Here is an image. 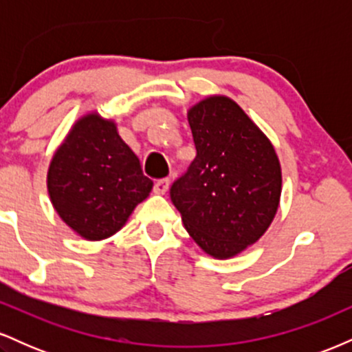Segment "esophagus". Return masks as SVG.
Instances as JSON below:
<instances>
[{
    "instance_id": "esophagus-1",
    "label": "esophagus",
    "mask_w": 352,
    "mask_h": 352,
    "mask_svg": "<svg viewBox=\"0 0 352 352\" xmlns=\"http://www.w3.org/2000/svg\"><path fill=\"white\" fill-rule=\"evenodd\" d=\"M168 185H170V180L168 179H160L153 184V192L159 193V195H164L165 192L168 190Z\"/></svg>"
}]
</instances>
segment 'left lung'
Listing matches in <instances>:
<instances>
[{"instance_id":"obj_1","label":"left lung","mask_w":352,"mask_h":352,"mask_svg":"<svg viewBox=\"0 0 352 352\" xmlns=\"http://www.w3.org/2000/svg\"><path fill=\"white\" fill-rule=\"evenodd\" d=\"M197 157L170 187L188 235L205 253L232 258L260 240L276 215L281 167L272 142L225 96L188 111Z\"/></svg>"}]
</instances>
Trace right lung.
Here are the masks:
<instances>
[{
  "mask_svg": "<svg viewBox=\"0 0 352 352\" xmlns=\"http://www.w3.org/2000/svg\"><path fill=\"white\" fill-rule=\"evenodd\" d=\"M152 185L116 124L98 114L74 124L47 172V192L58 215L91 241L119 232Z\"/></svg>",
  "mask_w": 352,
  "mask_h": 352,
  "instance_id": "1",
  "label": "right lung"
}]
</instances>
